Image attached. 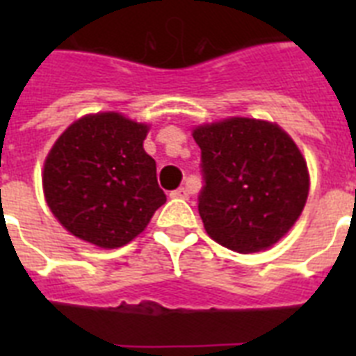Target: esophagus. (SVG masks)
<instances>
[{
  "label": "esophagus",
  "mask_w": 356,
  "mask_h": 356,
  "mask_svg": "<svg viewBox=\"0 0 356 356\" xmlns=\"http://www.w3.org/2000/svg\"><path fill=\"white\" fill-rule=\"evenodd\" d=\"M170 195H172L173 200H188L190 192H188V188H184V186H181V188L173 190V192Z\"/></svg>",
  "instance_id": "esophagus-1"
}]
</instances>
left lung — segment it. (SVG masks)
Masks as SVG:
<instances>
[{
    "label": "left lung",
    "mask_w": 356,
    "mask_h": 356,
    "mask_svg": "<svg viewBox=\"0 0 356 356\" xmlns=\"http://www.w3.org/2000/svg\"><path fill=\"white\" fill-rule=\"evenodd\" d=\"M192 136L205 175L200 216L207 234L243 254L273 248L309 197V168L292 136L277 123L245 116L201 123Z\"/></svg>",
    "instance_id": "8db88e82"
}]
</instances>
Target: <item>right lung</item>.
Masks as SVG:
<instances>
[{
    "label": "right lung",
    "mask_w": 356,
    "mask_h": 356,
    "mask_svg": "<svg viewBox=\"0 0 356 356\" xmlns=\"http://www.w3.org/2000/svg\"><path fill=\"white\" fill-rule=\"evenodd\" d=\"M149 123L125 114H85L64 129L42 170L44 197L70 234L116 249L144 233L166 195L144 149Z\"/></svg>",
    "instance_id": "right-lung-1"
}]
</instances>
